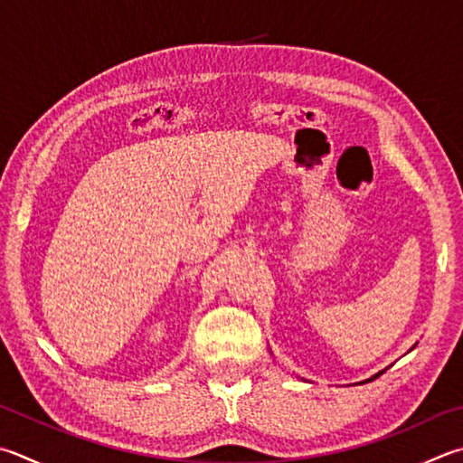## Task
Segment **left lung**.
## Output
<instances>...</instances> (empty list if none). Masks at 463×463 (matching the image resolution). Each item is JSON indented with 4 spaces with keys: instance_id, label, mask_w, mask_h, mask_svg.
<instances>
[{
    "instance_id": "1",
    "label": "left lung",
    "mask_w": 463,
    "mask_h": 463,
    "mask_svg": "<svg viewBox=\"0 0 463 463\" xmlns=\"http://www.w3.org/2000/svg\"><path fill=\"white\" fill-rule=\"evenodd\" d=\"M383 373H384V371H383ZM383 373H378V374H383ZM378 374H374V376H373V378H376V376H378ZM373 378H368V381H373Z\"/></svg>"
}]
</instances>
